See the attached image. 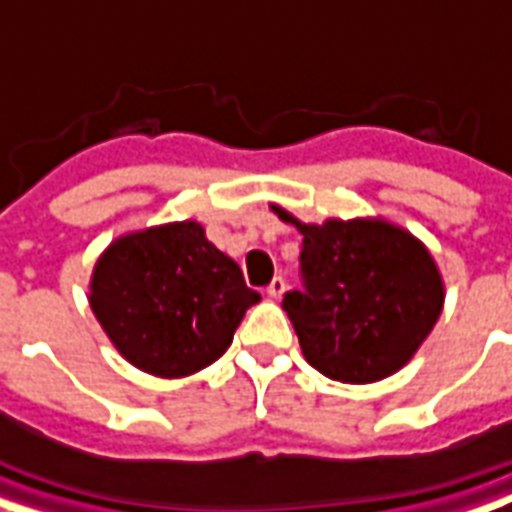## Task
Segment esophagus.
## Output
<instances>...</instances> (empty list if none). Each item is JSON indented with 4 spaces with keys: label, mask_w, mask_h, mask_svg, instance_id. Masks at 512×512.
<instances>
[{
    "label": "esophagus",
    "mask_w": 512,
    "mask_h": 512,
    "mask_svg": "<svg viewBox=\"0 0 512 512\" xmlns=\"http://www.w3.org/2000/svg\"><path fill=\"white\" fill-rule=\"evenodd\" d=\"M284 289H287V281L281 279V276H276V279L268 284V289H265V292H268V297H273V300H279V297L284 295Z\"/></svg>",
    "instance_id": "obj_1"
}]
</instances>
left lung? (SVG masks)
Wrapping results in <instances>:
<instances>
[{
	"label": "left lung",
	"mask_w": 512,
	"mask_h": 512,
	"mask_svg": "<svg viewBox=\"0 0 512 512\" xmlns=\"http://www.w3.org/2000/svg\"><path fill=\"white\" fill-rule=\"evenodd\" d=\"M271 209L303 233L305 292H287L281 308L305 361L350 385L409 364L444 311V279L428 247L385 217L303 223L279 204Z\"/></svg>",
	"instance_id": "left-lung-1"
}]
</instances>
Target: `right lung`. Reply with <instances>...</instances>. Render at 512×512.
<instances>
[{
    "instance_id": "obj_1",
    "label": "right lung",
    "mask_w": 512,
    "mask_h": 512,
    "mask_svg": "<svg viewBox=\"0 0 512 512\" xmlns=\"http://www.w3.org/2000/svg\"><path fill=\"white\" fill-rule=\"evenodd\" d=\"M257 300L239 263L196 220L124 233L90 279V308L114 348L167 380L215 364Z\"/></svg>"
}]
</instances>
